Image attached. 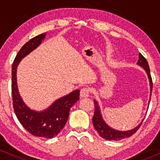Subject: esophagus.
I'll return each mask as SVG.
<instances>
[{"label": "esophagus", "instance_id": "1", "mask_svg": "<svg viewBox=\"0 0 160 160\" xmlns=\"http://www.w3.org/2000/svg\"><path fill=\"white\" fill-rule=\"evenodd\" d=\"M90 88H83L80 90V97L81 98H88L90 94Z\"/></svg>", "mask_w": 160, "mask_h": 160}]
</instances>
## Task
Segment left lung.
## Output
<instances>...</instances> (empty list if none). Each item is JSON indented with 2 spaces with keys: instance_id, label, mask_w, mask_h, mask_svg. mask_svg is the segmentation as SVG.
I'll return each mask as SVG.
<instances>
[{
  "instance_id": "8db88e82",
  "label": "left lung",
  "mask_w": 160,
  "mask_h": 160,
  "mask_svg": "<svg viewBox=\"0 0 160 160\" xmlns=\"http://www.w3.org/2000/svg\"><path fill=\"white\" fill-rule=\"evenodd\" d=\"M138 64L141 67H142L145 69L148 74V77H149V83H150V90H151V93L152 90V80L151 74H150V70H149V64H148L147 60L146 59V58L139 53L138 55ZM143 122V121H142ZM142 123L139 124V125L135 128L134 129L127 131V132H119V131L114 130L111 128L110 127L108 126L105 124V122L103 121L102 117H101V111H100V108L98 105V102L96 101H94V114L93 116V126H94L95 129L97 130V132L99 133L100 136H101L102 138H105L107 140H121L122 138H128V137L132 136V135L135 133V132L138 131V128L141 126Z\"/></svg>"
}]
</instances>
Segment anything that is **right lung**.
<instances>
[{
    "instance_id": "right-lung-1",
    "label": "right lung",
    "mask_w": 160,
    "mask_h": 160,
    "mask_svg": "<svg viewBox=\"0 0 160 160\" xmlns=\"http://www.w3.org/2000/svg\"><path fill=\"white\" fill-rule=\"evenodd\" d=\"M45 36L46 33L34 37L18 52L12 64L11 94L14 113L25 129L34 136L52 138L56 136L65 126L71 107L80 100V90H74L69 95L57 100L47 110L36 112L28 108L23 102L18 93L16 80V70L21 59L35 49Z\"/></svg>"
}]
</instances>
